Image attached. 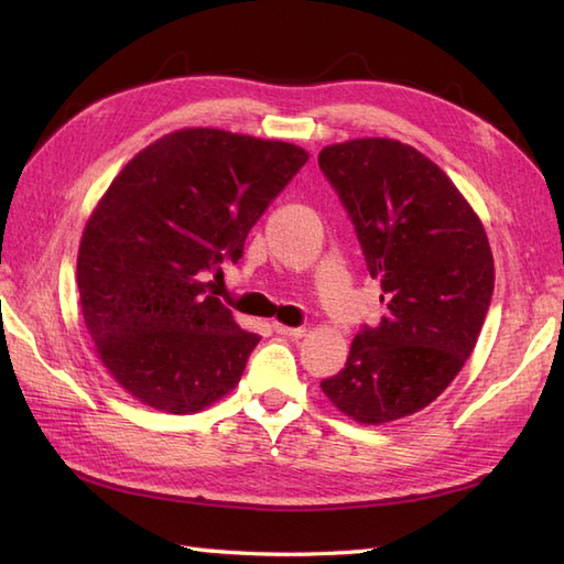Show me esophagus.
I'll return each instance as SVG.
<instances>
[{
	"mask_svg": "<svg viewBox=\"0 0 564 564\" xmlns=\"http://www.w3.org/2000/svg\"><path fill=\"white\" fill-rule=\"evenodd\" d=\"M272 329H274V333H278V335L292 337V339H301V337L306 335V327H286V325H282V323H274Z\"/></svg>",
	"mask_w": 564,
	"mask_h": 564,
	"instance_id": "esophagus-1",
	"label": "esophagus"
}]
</instances>
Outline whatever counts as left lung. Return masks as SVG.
Wrapping results in <instances>:
<instances>
[{"instance_id": "obj_1", "label": "left lung", "mask_w": 564, "mask_h": 564, "mask_svg": "<svg viewBox=\"0 0 564 564\" xmlns=\"http://www.w3.org/2000/svg\"><path fill=\"white\" fill-rule=\"evenodd\" d=\"M318 164L386 304L321 388L359 423L416 414L455 380L484 327L496 284L484 225L447 174L406 143L327 145Z\"/></svg>"}]
</instances>
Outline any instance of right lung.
<instances>
[{"mask_svg":"<svg viewBox=\"0 0 564 564\" xmlns=\"http://www.w3.org/2000/svg\"><path fill=\"white\" fill-rule=\"evenodd\" d=\"M306 150L219 129H182L141 150L90 215L78 294L100 359L135 400L194 414L227 394L260 341L205 282L239 263Z\"/></svg>","mask_w":564,"mask_h":564,"instance_id":"1","label":"right lung"}]
</instances>
